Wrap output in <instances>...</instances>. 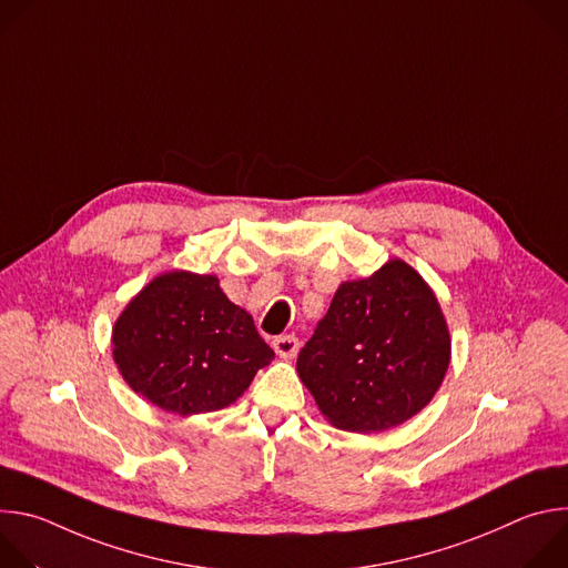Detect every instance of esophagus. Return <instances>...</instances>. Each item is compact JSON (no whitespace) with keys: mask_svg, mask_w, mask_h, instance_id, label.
<instances>
[{"mask_svg":"<svg viewBox=\"0 0 568 568\" xmlns=\"http://www.w3.org/2000/svg\"><path fill=\"white\" fill-rule=\"evenodd\" d=\"M276 355L285 357V359H292L296 353H298V339L294 335H281L272 342Z\"/></svg>","mask_w":568,"mask_h":568,"instance_id":"1","label":"esophagus"}]
</instances>
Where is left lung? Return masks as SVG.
Here are the masks:
<instances>
[{"mask_svg": "<svg viewBox=\"0 0 568 568\" xmlns=\"http://www.w3.org/2000/svg\"><path fill=\"white\" fill-rule=\"evenodd\" d=\"M449 366V331L427 283L390 261L371 278L342 283L301 348L296 371L321 414L359 434L416 416Z\"/></svg>", "mask_w": 568, "mask_h": 568, "instance_id": "left-lung-1", "label": "left lung"}]
</instances>
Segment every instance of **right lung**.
Returning <instances> with one entry per match:
<instances>
[{
    "label": "right lung",
    "mask_w": 568,
    "mask_h": 568,
    "mask_svg": "<svg viewBox=\"0 0 568 568\" xmlns=\"http://www.w3.org/2000/svg\"><path fill=\"white\" fill-rule=\"evenodd\" d=\"M112 344L132 390L182 416L224 409L274 359L254 318L226 298L220 281L189 272L143 287L119 316Z\"/></svg>",
    "instance_id": "right-lung-1"
}]
</instances>
